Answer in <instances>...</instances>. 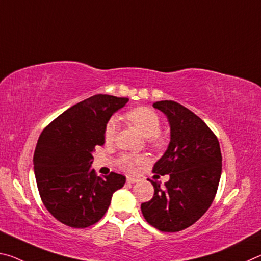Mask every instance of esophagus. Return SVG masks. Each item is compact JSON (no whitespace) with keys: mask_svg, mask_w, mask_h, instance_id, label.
I'll return each instance as SVG.
<instances>
[{"mask_svg":"<svg viewBox=\"0 0 261 261\" xmlns=\"http://www.w3.org/2000/svg\"><path fill=\"white\" fill-rule=\"evenodd\" d=\"M139 179H137V177H132V176H127L126 177V182L127 184H136L138 182Z\"/></svg>","mask_w":261,"mask_h":261,"instance_id":"obj_1","label":"esophagus"}]
</instances>
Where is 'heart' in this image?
I'll use <instances>...</instances> for the list:
<instances>
[{
    "mask_svg": "<svg viewBox=\"0 0 261 261\" xmlns=\"http://www.w3.org/2000/svg\"><path fill=\"white\" fill-rule=\"evenodd\" d=\"M126 118L144 138H148L151 145L154 147H161L164 145V138L158 134L160 129L159 116L152 109L145 108V107L132 109L126 114ZM116 130H117V123L114 119H111L105 129V139L107 143L113 142ZM139 163L140 159L134 155H124L121 160L122 167L127 169V171H135Z\"/></svg>",
    "mask_w": 261,
    "mask_h": 261,
    "instance_id": "obj_1",
    "label": "heart"
}]
</instances>
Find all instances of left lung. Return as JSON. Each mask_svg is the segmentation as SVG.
Here are the masks:
<instances>
[{
	"label": "left lung",
	"mask_w": 261,
	"mask_h": 261,
	"mask_svg": "<svg viewBox=\"0 0 261 261\" xmlns=\"http://www.w3.org/2000/svg\"><path fill=\"white\" fill-rule=\"evenodd\" d=\"M153 108L169 123V143L153 172L169 175L154 187L152 200L142 203V213L152 226L176 232L203 216L216 195L222 174L220 143L213 131L189 109L174 101H158Z\"/></svg>",
	"instance_id": "obj_1"
}]
</instances>
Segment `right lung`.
<instances>
[{
  "label": "right lung",
  "mask_w": 261,
  "mask_h": 261,
  "mask_svg": "<svg viewBox=\"0 0 261 261\" xmlns=\"http://www.w3.org/2000/svg\"><path fill=\"white\" fill-rule=\"evenodd\" d=\"M129 98L94 95L71 107L39 136L34 169L41 201L58 221L87 227L101 220L125 176L95 174L93 152L105 145V129Z\"/></svg>",
  "instance_id": "obj_1"
}]
</instances>
